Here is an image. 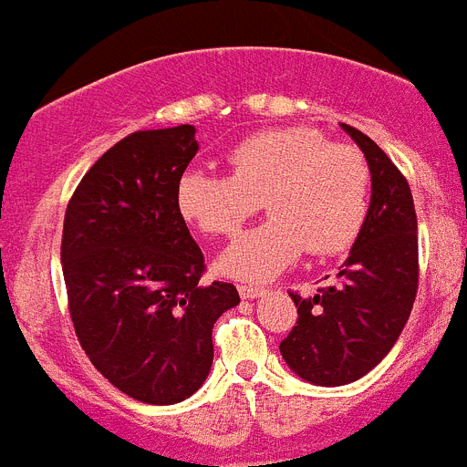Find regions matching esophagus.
<instances>
[{
  "instance_id": "obj_1",
  "label": "esophagus",
  "mask_w": 467,
  "mask_h": 467,
  "mask_svg": "<svg viewBox=\"0 0 467 467\" xmlns=\"http://www.w3.org/2000/svg\"><path fill=\"white\" fill-rule=\"evenodd\" d=\"M238 295L243 299H257V296L264 295L262 287H254V285H238Z\"/></svg>"
}]
</instances>
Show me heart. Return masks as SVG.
Masks as SVG:
<instances>
[{"mask_svg": "<svg viewBox=\"0 0 467 467\" xmlns=\"http://www.w3.org/2000/svg\"><path fill=\"white\" fill-rule=\"evenodd\" d=\"M229 175L189 168L177 180V210L208 236H234L259 203L269 220L220 254V271L238 280L275 278L308 250L344 253L369 205V166L350 144H334L313 128L262 130L226 156Z\"/></svg>", "mask_w": 467, "mask_h": 467, "instance_id": "1", "label": "heart"}]
</instances>
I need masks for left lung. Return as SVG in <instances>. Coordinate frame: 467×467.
Instances as JSON below:
<instances>
[{"label":"left lung","mask_w":467,"mask_h":467,"mask_svg":"<svg viewBox=\"0 0 467 467\" xmlns=\"http://www.w3.org/2000/svg\"><path fill=\"white\" fill-rule=\"evenodd\" d=\"M341 128L369 166V210L337 283L313 296L290 295L299 317L280 341L287 367L316 386H346L374 369L400 339L419 287L410 184L374 140L346 123Z\"/></svg>","instance_id":"left-lung-1"}]
</instances>
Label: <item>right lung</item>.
Segmentation results:
<instances>
[{
    "label": "right lung",
    "mask_w": 467,
    "mask_h": 467,
    "mask_svg": "<svg viewBox=\"0 0 467 467\" xmlns=\"http://www.w3.org/2000/svg\"><path fill=\"white\" fill-rule=\"evenodd\" d=\"M196 128L138 130L84 175L65 213L69 316L95 369L147 404L193 395L213 367V325L241 304L231 283L203 285V253L177 210Z\"/></svg>",
    "instance_id": "add662e5"
}]
</instances>
